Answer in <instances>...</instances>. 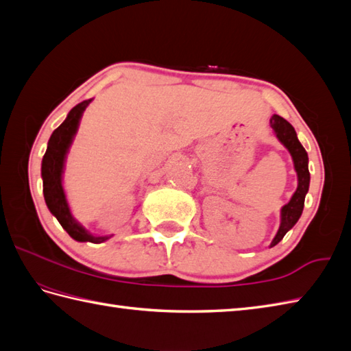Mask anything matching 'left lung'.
Returning a JSON list of instances; mask_svg holds the SVG:
<instances>
[{"mask_svg":"<svg viewBox=\"0 0 351 351\" xmlns=\"http://www.w3.org/2000/svg\"><path fill=\"white\" fill-rule=\"evenodd\" d=\"M270 125L276 134V137L279 138L280 143L288 149V152L293 156L294 169L297 171V181H299L293 197H291L289 202L287 205H283L280 210V226L278 234H276L270 244L273 247V245L278 244L282 238L285 237L288 230L299 221L304 206V196H306V193L309 190L311 175L308 169V152L304 151V147L302 146L299 138H297V134L295 130L293 128V125L278 114L271 116Z\"/></svg>","mask_w":351,"mask_h":351,"instance_id":"1","label":"left lung"}]
</instances>
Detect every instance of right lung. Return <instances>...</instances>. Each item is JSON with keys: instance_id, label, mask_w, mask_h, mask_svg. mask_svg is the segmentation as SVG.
I'll return each mask as SVG.
<instances>
[{"instance_id": "right-lung-1", "label": "right lung", "mask_w": 351, "mask_h": 351, "mask_svg": "<svg viewBox=\"0 0 351 351\" xmlns=\"http://www.w3.org/2000/svg\"><path fill=\"white\" fill-rule=\"evenodd\" d=\"M92 102V99H87L80 102L78 106L73 107L64 122L58 126V128L51 134L47 152L43 155L42 160V180H43V197L47 202L48 210L51 214L60 223L62 228L68 232L73 240L77 241H88L99 244L107 241L111 235L106 237H96L92 235L86 228H83L80 223L72 217L68 200L62 184V175L64 169L66 155H68L69 147L72 145V140L75 137L78 131V125L83 116L86 107Z\"/></svg>"}]
</instances>
